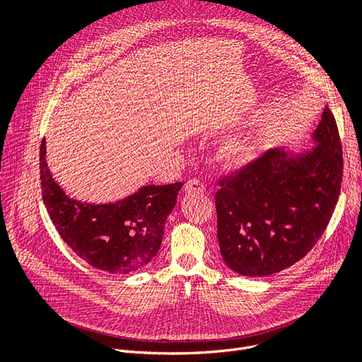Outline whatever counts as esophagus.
<instances>
[{
    "mask_svg": "<svg viewBox=\"0 0 362 362\" xmlns=\"http://www.w3.org/2000/svg\"><path fill=\"white\" fill-rule=\"evenodd\" d=\"M183 190L186 193H203L204 192V185L199 179H190L186 182Z\"/></svg>",
    "mask_w": 362,
    "mask_h": 362,
    "instance_id": "obj_1",
    "label": "esophagus"
}]
</instances>
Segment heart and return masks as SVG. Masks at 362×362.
<instances>
[{
	"instance_id": "obj_1",
	"label": "heart",
	"mask_w": 362,
	"mask_h": 362,
	"mask_svg": "<svg viewBox=\"0 0 362 362\" xmlns=\"http://www.w3.org/2000/svg\"><path fill=\"white\" fill-rule=\"evenodd\" d=\"M223 156L230 163H243L249 156V147L243 141L232 140L223 147Z\"/></svg>"
}]
</instances>
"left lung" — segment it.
Wrapping results in <instances>:
<instances>
[{"instance_id": "obj_1", "label": "left lung", "mask_w": 362, "mask_h": 362, "mask_svg": "<svg viewBox=\"0 0 362 362\" xmlns=\"http://www.w3.org/2000/svg\"><path fill=\"white\" fill-rule=\"evenodd\" d=\"M317 147L271 148L219 180L215 203L225 264L243 276H268L311 250L334 214L342 182V146L328 107L313 136Z\"/></svg>"}]
</instances>
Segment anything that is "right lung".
<instances>
[{"label": "right lung", "mask_w": 362, "mask_h": 362, "mask_svg": "<svg viewBox=\"0 0 362 362\" xmlns=\"http://www.w3.org/2000/svg\"><path fill=\"white\" fill-rule=\"evenodd\" d=\"M41 194L62 239L88 265L110 274L140 271L158 255L165 222L183 183L143 186L123 200L105 204L69 197L54 182L40 147Z\"/></svg>", "instance_id": "add662e5"}]
</instances>
